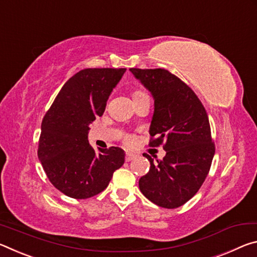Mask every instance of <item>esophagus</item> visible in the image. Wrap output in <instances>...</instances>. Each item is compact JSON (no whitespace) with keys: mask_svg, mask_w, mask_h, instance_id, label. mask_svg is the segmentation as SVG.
<instances>
[{"mask_svg":"<svg viewBox=\"0 0 257 257\" xmlns=\"http://www.w3.org/2000/svg\"><path fill=\"white\" fill-rule=\"evenodd\" d=\"M134 158H136V155L131 154V153H126V155H125L126 162H131V161H133Z\"/></svg>","mask_w":257,"mask_h":257,"instance_id":"obj_1","label":"esophagus"}]
</instances>
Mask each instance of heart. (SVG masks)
I'll use <instances>...</instances> for the list:
<instances>
[{
	"instance_id": "1",
	"label": "heart",
	"mask_w": 257,
	"mask_h": 257,
	"mask_svg": "<svg viewBox=\"0 0 257 257\" xmlns=\"http://www.w3.org/2000/svg\"><path fill=\"white\" fill-rule=\"evenodd\" d=\"M144 94H146V93H144L142 91H134L133 94H132V98L134 99V98H137V96H140V95H144ZM124 141H125L126 145H132L134 142V137L133 136H126L125 139H124Z\"/></svg>"
}]
</instances>
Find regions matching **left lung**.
I'll return each instance as SVG.
<instances>
[{
    "instance_id": "obj_1",
    "label": "left lung",
    "mask_w": 257,
    "mask_h": 257,
    "mask_svg": "<svg viewBox=\"0 0 257 257\" xmlns=\"http://www.w3.org/2000/svg\"><path fill=\"white\" fill-rule=\"evenodd\" d=\"M155 100L150 147L163 146L162 161L150 162L139 180L141 192L164 208H178L191 199L207 176L215 154L207 112L190 87L163 68H131Z\"/></svg>"
}]
</instances>
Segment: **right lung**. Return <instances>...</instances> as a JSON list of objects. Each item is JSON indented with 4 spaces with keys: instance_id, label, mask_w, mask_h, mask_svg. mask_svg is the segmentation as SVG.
Listing matches in <instances>:
<instances>
[{
    "instance_id": "obj_1",
    "label": "right lung",
    "mask_w": 257,
    "mask_h": 257,
    "mask_svg": "<svg viewBox=\"0 0 257 257\" xmlns=\"http://www.w3.org/2000/svg\"><path fill=\"white\" fill-rule=\"evenodd\" d=\"M126 68H87L59 91L41 126L37 156L50 182L75 199H86L108 187L123 165L118 147L95 151L87 140L90 125L102 116L107 100Z\"/></svg>"
}]
</instances>
